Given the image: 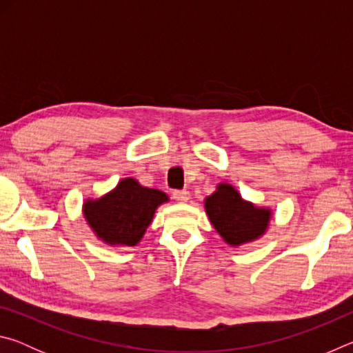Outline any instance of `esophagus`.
<instances>
[{
  "instance_id": "1",
  "label": "esophagus",
  "mask_w": 353,
  "mask_h": 353,
  "mask_svg": "<svg viewBox=\"0 0 353 353\" xmlns=\"http://www.w3.org/2000/svg\"><path fill=\"white\" fill-rule=\"evenodd\" d=\"M172 198L177 202H187L190 199V193L187 190H174L172 191Z\"/></svg>"
}]
</instances>
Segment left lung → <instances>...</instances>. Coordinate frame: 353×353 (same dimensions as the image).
Returning <instances> with one entry per match:
<instances>
[{
    "label": "left lung",
    "instance_id": "left-lung-1",
    "mask_svg": "<svg viewBox=\"0 0 353 353\" xmlns=\"http://www.w3.org/2000/svg\"><path fill=\"white\" fill-rule=\"evenodd\" d=\"M205 212L218 234L232 246L256 240L265 234L271 219V210L243 201L229 183H219L216 191L208 196Z\"/></svg>",
    "mask_w": 353,
    "mask_h": 353
}]
</instances>
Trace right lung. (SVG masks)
I'll return each instance as SVG.
<instances>
[{
    "instance_id": "obj_1",
    "label": "right lung",
    "mask_w": 353,
    "mask_h": 353,
    "mask_svg": "<svg viewBox=\"0 0 353 353\" xmlns=\"http://www.w3.org/2000/svg\"><path fill=\"white\" fill-rule=\"evenodd\" d=\"M168 201L163 191L141 187L132 177L99 199L83 204V216L94 234L113 246H135L151 224L157 207Z\"/></svg>"
}]
</instances>
